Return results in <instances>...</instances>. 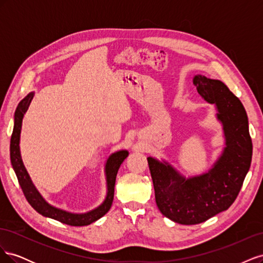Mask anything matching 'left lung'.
<instances>
[{"label":"left lung","instance_id":"1","mask_svg":"<svg viewBox=\"0 0 263 263\" xmlns=\"http://www.w3.org/2000/svg\"><path fill=\"white\" fill-rule=\"evenodd\" d=\"M198 94L216 108L225 147L211 168L185 177L165 160L148 157L158 209L182 225L200 224L229 209L249 171L252 142L248 117L237 97L219 80L193 77Z\"/></svg>","mask_w":263,"mask_h":263}]
</instances>
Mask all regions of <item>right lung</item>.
Instances as JSON below:
<instances>
[{
	"mask_svg": "<svg viewBox=\"0 0 263 263\" xmlns=\"http://www.w3.org/2000/svg\"><path fill=\"white\" fill-rule=\"evenodd\" d=\"M34 94H35L34 92L28 93L26 97L18 103L16 110H15V114H14V128H13V134L11 137V145H10L11 162L13 165V169L15 171V174H16L17 180L20 182V185L23 190V193L25 195L28 203L31 205V208L45 217L55 219L70 226L90 225L92 222L97 221L98 219L104 216V215L109 211L110 206H112L117 172L123 161L127 157H128V151L125 149L117 150L107 158L105 168H104L105 179H106V189H107L106 196H105V200L103 201V203L100 204L98 208H95L85 213H72L59 208H55V206L49 204L43 197V195L39 193V191L34 185V183L31 181L29 174L25 168V165L23 163L22 156H21L20 141H21L23 118H24V115H25V113L27 112L30 102L34 98Z\"/></svg>",
	"mask_w": 263,
	"mask_h": 263,
	"instance_id": "right-lung-1",
	"label": "right lung"
}]
</instances>
